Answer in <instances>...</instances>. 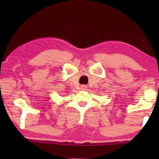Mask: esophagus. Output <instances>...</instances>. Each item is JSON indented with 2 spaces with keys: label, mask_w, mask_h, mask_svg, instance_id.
Instances as JSON below:
<instances>
[{
  "label": "esophagus",
  "mask_w": 159,
  "mask_h": 159,
  "mask_svg": "<svg viewBox=\"0 0 159 159\" xmlns=\"http://www.w3.org/2000/svg\"><path fill=\"white\" fill-rule=\"evenodd\" d=\"M81 89L82 90H87V86H86V85H81Z\"/></svg>",
  "instance_id": "34e87169"
}]
</instances>
